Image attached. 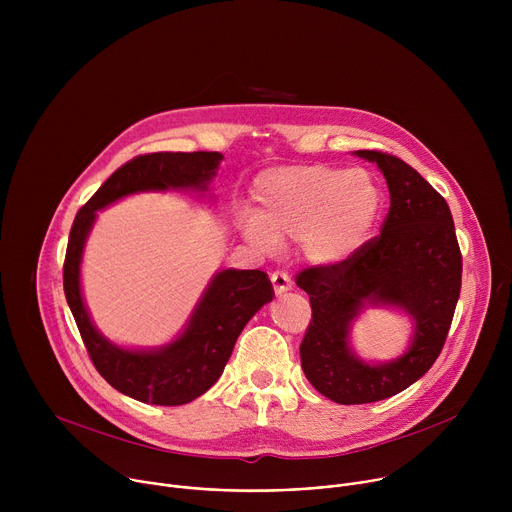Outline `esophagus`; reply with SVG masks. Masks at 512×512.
Listing matches in <instances>:
<instances>
[{
  "label": "esophagus",
  "instance_id": "obj_1",
  "mask_svg": "<svg viewBox=\"0 0 512 512\" xmlns=\"http://www.w3.org/2000/svg\"><path fill=\"white\" fill-rule=\"evenodd\" d=\"M271 283H273V289L275 294H283V291H287L291 287V277L285 273V271H273L271 273Z\"/></svg>",
  "mask_w": 512,
  "mask_h": 512
}]
</instances>
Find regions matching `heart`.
Instances as JSON below:
<instances>
[{"label": "heart", "instance_id": "b5f03b06", "mask_svg": "<svg viewBox=\"0 0 512 512\" xmlns=\"http://www.w3.org/2000/svg\"><path fill=\"white\" fill-rule=\"evenodd\" d=\"M257 214H243L247 241L273 253L279 243L298 241L304 255L332 265L354 255L369 239L383 192L367 170L326 164L283 166L255 182Z\"/></svg>", "mask_w": 512, "mask_h": 512}]
</instances>
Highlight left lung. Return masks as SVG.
<instances>
[{
	"label": "left lung",
	"instance_id": "left-lung-1",
	"mask_svg": "<svg viewBox=\"0 0 512 512\" xmlns=\"http://www.w3.org/2000/svg\"><path fill=\"white\" fill-rule=\"evenodd\" d=\"M356 156L375 162L389 186L381 235L340 263L296 275L312 306L300 344L302 369L318 393L340 405L375 403L421 379L444 348L462 287V253L446 198L391 154L358 150ZM367 303L395 305L414 318L403 357L369 365L349 350V324Z\"/></svg>",
	"mask_w": 512,
	"mask_h": 512
}]
</instances>
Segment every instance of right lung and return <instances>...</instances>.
<instances>
[{
    "mask_svg": "<svg viewBox=\"0 0 512 512\" xmlns=\"http://www.w3.org/2000/svg\"><path fill=\"white\" fill-rule=\"evenodd\" d=\"M218 152H158L115 170L77 212L64 257V296L99 375L119 393L152 405H184L206 393L231 358L245 324L273 300V285L259 269H223L208 283L184 332L154 350H127L109 342L91 322L81 294V259L97 210L148 190L204 192L216 176Z\"/></svg>",
    "mask_w": 512,
    "mask_h": 512,
    "instance_id": "add662e5",
    "label": "right lung"
}]
</instances>
